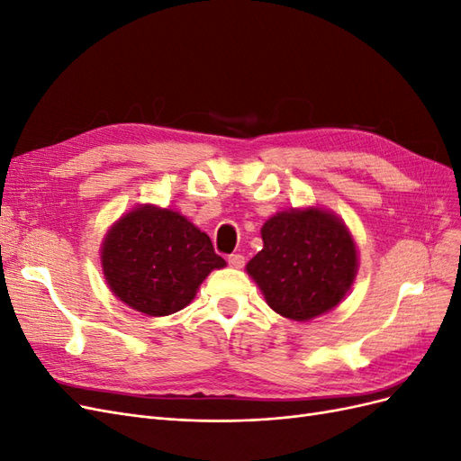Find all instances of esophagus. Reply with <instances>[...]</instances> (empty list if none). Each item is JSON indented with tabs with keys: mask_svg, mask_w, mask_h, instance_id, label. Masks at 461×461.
Listing matches in <instances>:
<instances>
[{
	"mask_svg": "<svg viewBox=\"0 0 461 461\" xmlns=\"http://www.w3.org/2000/svg\"><path fill=\"white\" fill-rule=\"evenodd\" d=\"M227 261H229L230 267H234V269L244 267V256H240V254H230V256L227 258Z\"/></svg>",
	"mask_w": 461,
	"mask_h": 461,
	"instance_id": "1",
	"label": "esophagus"
}]
</instances>
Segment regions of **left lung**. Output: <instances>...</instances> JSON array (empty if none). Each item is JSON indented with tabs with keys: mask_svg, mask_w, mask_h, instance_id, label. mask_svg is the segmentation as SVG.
Here are the masks:
<instances>
[{
	"mask_svg": "<svg viewBox=\"0 0 461 461\" xmlns=\"http://www.w3.org/2000/svg\"><path fill=\"white\" fill-rule=\"evenodd\" d=\"M261 239L246 271L273 312L310 321L344 300L357 275V249L342 219L321 207L288 209L263 222Z\"/></svg>",
	"mask_w": 461,
	"mask_h": 461,
	"instance_id": "1",
	"label": "left lung"
}]
</instances>
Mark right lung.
<instances>
[{
	"instance_id": "add662e5",
	"label": "right lung",
	"mask_w": 461,
	"mask_h": 461,
	"mask_svg": "<svg viewBox=\"0 0 461 461\" xmlns=\"http://www.w3.org/2000/svg\"><path fill=\"white\" fill-rule=\"evenodd\" d=\"M225 265L209 236L185 215L149 203L113 222L102 244V267L111 292L149 317L183 310L203 278Z\"/></svg>"
}]
</instances>
